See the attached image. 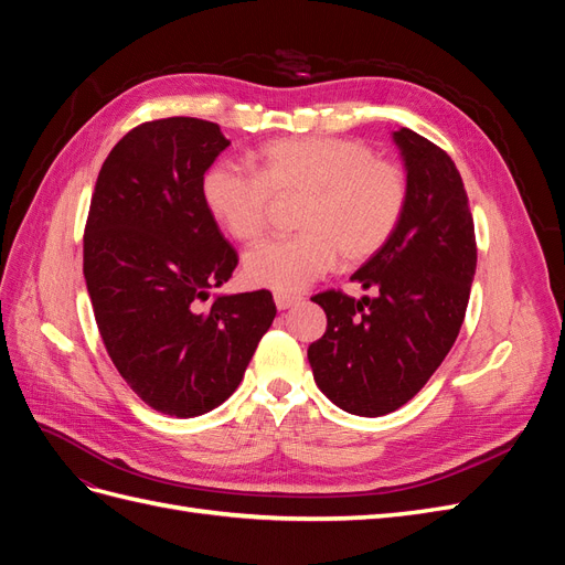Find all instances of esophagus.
Segmentation results:
<instances>
[{"instance_id":"1","label":"esophagus","mask_w":565,"mask_h":565,"mask_svg":"<svg viewBox=\"0 0 565 565\" xmlns=\"http://www.w3.org/2000/svg\"><path fill=\"white\" fill-rule=\"evenodd\" d=\"M273 299H276L278 311H287L289 306H295L299 301L297 295H285V292H276V295H273Z\"/></svg>"}]
</instances>
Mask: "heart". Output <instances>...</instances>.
Segmentation results:
<instances>
[{
    "instance_id": "obj_1",
    "label": "heart",
    "mask_w": 565,
    "mask_h": 565,
    "mask_svg": "<svg viewBox=\"0 0 565 565\" xmlns=\"http://www.w3.org/2000/svg\"><path fill=\"white\" fill-rule=\"evenodd\" d=\"M259 172L221 160L202 179L212 216L235 241H254L268 224L273 195L301 198V233L268 237L245 252V278L276 292H301L334 268L339 254L361 264L396 231L407 183L398 164L374 158L353 139L297 136L262 146Z\"/></svg>"
}]
</instances>
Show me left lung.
I'll use <instances>...</instances> for the list:
<instances>
[{"label": "left lung", "instance_id": "1", "mask_svg": "<svg viewBox=\"0 0 565 565\" xmlns=\"http://www.w3.org/2000/svg\"><path fill=\"white\" fill-rule=\"evenodd\" d=\"M405 167V210L388 243L351 280L372 297L322 292L328 330L309 347L318 388L358 417L415 398L452 349L476 273L473 218L446 150L413 129L393 131Z\"/></svg>", "mask_w": 565, "mask_h": 565}]
</instances>
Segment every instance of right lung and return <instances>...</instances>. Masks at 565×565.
<instances>
[{
  "instance_id": "right-lung-1",
  "label": "right lung",
  "mask_w": 565,
  "mask_h": 565,
  "mask_svg": "<svg viewBox=\"0 0 565 565\" xmlns=\"http://www.w3.org/2000/svg\"><path fill=\"white\" fill-rule=\"evenodd\" d=\"M228 146L198 117L131 129L100 167L84 231V280L108 355L136 396L169 417L231 398L276 318L268 289L204 306L237 266L202 195L204 172Z\"/></svg>"
}]
</instances>
